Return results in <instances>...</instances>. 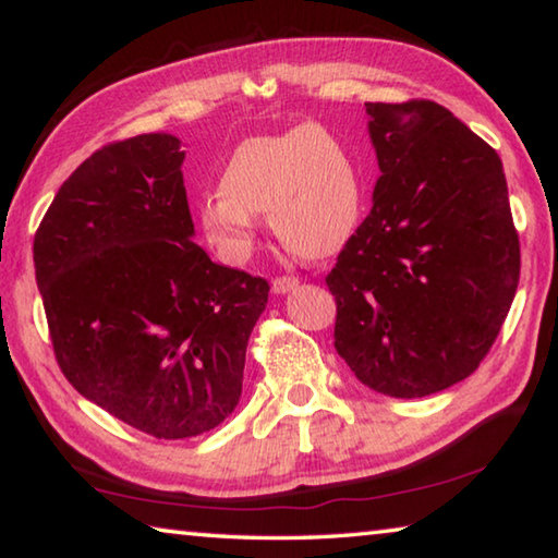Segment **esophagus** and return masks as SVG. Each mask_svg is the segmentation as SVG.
I'll return each mask as SVG.
<instances>
[{"label": "esophagus", "mask_w": 558, "mask_h": 558, "mask_svg": "<svg viewBox=\"0 0 558 558\" xmlns=\"http://www.w3.org/2000/svg\"><path fill=\"white\" fill-rule=\"evenodd\" d=\"M298 278L295 276H282V278H276L272 280V292H278V295H282V292H288L292 288H298Z\"/></svg>", "instance_id": "34e87169"}]
</instances>
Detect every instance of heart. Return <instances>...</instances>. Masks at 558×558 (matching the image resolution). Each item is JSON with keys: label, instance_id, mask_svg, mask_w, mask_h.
<instances>
[{"label": "heart", "instance_id": "obj_1", "mask_svg": "<svg viewBox=\"0 0 558 558\" xmlns=\"http://www.w3.org/2000/svg\"><path fill=\"white\" fill-rule=\"evenodd\" d=\"M219 189L202 199L199 219L231 263L251 256V214L268 211L270 231L290 253L319 260L352 239L364 206L354 149L323 122L243 140L226 157Z\"/></svg>", "mask_w": 558, "mask_h": 558}]
</instances>
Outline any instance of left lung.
Masks as SVG:
<instances>
[{
    "instance_id": "left-lung-1",
    "label": "left lung",
    "mask_w": 558,
    "mask_h": 558,
    "mask_svg": "<svg viewBox=\"0 0 558 558\" xmlns=\"http://www.w3.org/2000/svg\"><path fill=\"white\" fill-rule=\"evenodd\" d=\"M381 177L325 278L335 347L369 389L421 399L493 349L519 282L502 159L433 100L366 102Z\"/></svg>"
}]
</instances>
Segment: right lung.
I'll return each mask as SVG.
<instances>
[{"label":"right lung","instance_id":"right-lung-1","mask_svg":"<svg viewBox=\"0 0 558 558\" xmlns=\"http://www.w3.org/2000/svg\"><path fill=\"white\" fill-rule=\"evenodd\" d=\"M179 140L149 132L93 153L34 235L36 286L65 379L147 436H202L233 413L268 280L194 239Z\"/></svg>","mask_w":558,"mask_h":558}]
</instances>
